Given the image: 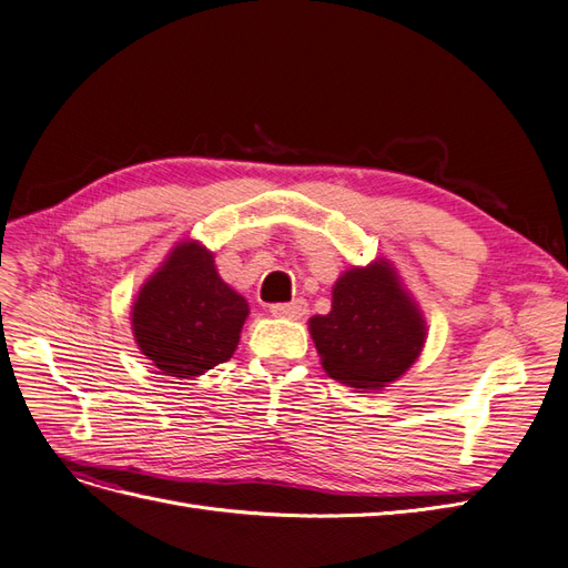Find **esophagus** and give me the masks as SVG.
<instances>
[{
	"label": "esophagus",
	"instance_id": "1",
	"mask_svg": "<svg viewBox=\"0 0 568 568\" xmlns=\"http://www.w3.org/2000/svg\"><path fill=\"white\" fill-rule=\"evenodd\" d=\"M270 313H272L274 317L298 320V317H303V315L307 313V303H305L303 298H296V301H291V303H274V305L270 307Z\"/></svg>",
	"mask_w": 568,
	"mask_h": 568
}]
</instances>
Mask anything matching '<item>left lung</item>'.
I'll return each mask as SVG.
<instances>
[{"instance_id": "1", "label": "left lung", "mask_w": 568, "mask_h": 568, "mask_svg": "<svg viewBox=\"0 0 568 568\" xmlns=\"http://www.w3.org/2000/svg\"><path fill=\"white\" fill-rule=\"evenodd\" d=\"M424 320L388 263L348 270L334 286L329 315L311 320L315 348L332 379L379 390L415 363Z\"/></svg>"}]
</instances>
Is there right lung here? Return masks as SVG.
<instances>
[{
  "mask_svg": "<svg viewBox=\"0 0 568 568\" xmlns=\"http://www.w3.org/2000/svg\"><path fill=\"white\" fill-rule=\"evenodd\" d=\"M248 315V303L220 280L213 253L180 244L142 286L132 329L142 353L163 374L189 379L227 363Z\"/></svg>",
  "mask_w": 568,
  "mask_h": 568,
  "instance_id": "obj_1",
  "label": "right lung"
}]
</instances>
